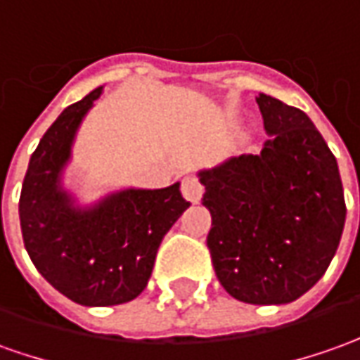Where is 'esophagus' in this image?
Returning a JSON list of instances; mask_svg holds the SVG:
<instances>
[{"instance_id": "esophagus-1", "label": "esophagus", "mask_w": 360, "mask_h": 360, "mask_svg": "<svg viewBox=\"0 0 360 360\" xmlns=\"http://www.w3.org/2000/svg\"><path fill=\"white\" fill-rule=\"evenodd\" d=\"M181 193L189 202H199L202 197V185L197 177H185L181 183Z\"/></svg>"}]
</instances>
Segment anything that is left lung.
<instances>
[{
  "mask_svg": "<svg viewBox=\"0 0 360 360\" xmlns=\"http://www.w3.org/2000/svg\"><path fill=\"white\" fill-rule=\"evenodd\" d=\"M270 139L258 155L200 169L214 274L234 300L295 302L321 280L343 234V183L323 136L300 108L256 98Z\"/></svg>",
  "mask_w": 360,
  "mask_h": 360,
  "instance_id": "1",
  "label": "left lung"
}]
</instances>
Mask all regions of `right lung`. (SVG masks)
Wrapping results in <instances>:
<instances>
[{"mask_svg":"<svg viewBox=\"0 0 360 360\" xmlns=\"http://www.w3.org/2000/svg\"><path fill=\"white\" fill-rule=\"evenodd\" d=\"M98 86L68 106L46 129L27 167L19 221L27 254L39 274L68 300L106 307L146 290L163 236L191 202L179 183L165 189H120L92 205H78L63 187L72 143Z\"/></svg>","mask_w":360,"mask_h":360,"instance_id":"add662e5","label":"right lung"}]
</instances>
